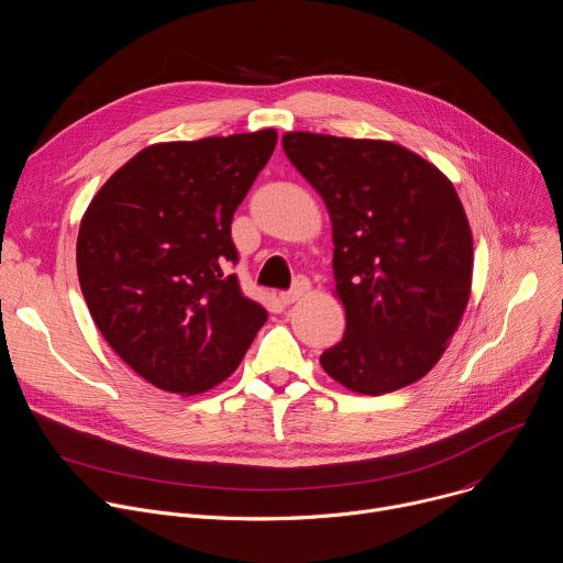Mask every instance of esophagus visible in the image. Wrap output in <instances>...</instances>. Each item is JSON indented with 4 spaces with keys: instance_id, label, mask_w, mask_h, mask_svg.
<instances>
[{
    "instance_id": "esophagus-1",
    "label": "esophagus",
    "mask_w": 563,
    "mask_h": 563,
    "mask_svg": "<svg viewBox=\"0 0 563 563\" xmlns=\"http://www.w3.org/2000/svg\"><path fill=\"white\" fill-rule=\"evenodd\" d=\"M307 291H309V280H305V278H298L289 291H283V294H280V300H283L285 305H291V302L300 300V298H302Z\"/></svg>"
}]
</instances>
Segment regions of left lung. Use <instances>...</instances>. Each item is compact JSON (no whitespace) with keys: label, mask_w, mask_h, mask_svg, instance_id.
Segmentation results:
<instances>
[{"label":"left lung","mask_w":563,"mask_h":563,"mask_svg":"<svg viewBox=\"0 0 563 563\" xmlns=\"http://www.w3.org/2000/svg\"><path fill=\"white\" fill-rule=\"evenodd\" d=\"M283 148L332 218L345 334L320 365L369 396L423 378L456 332L472 285V231L452 183L385 140L291 131Z\"/></svg>","instance_id":"1"}]
</instances>
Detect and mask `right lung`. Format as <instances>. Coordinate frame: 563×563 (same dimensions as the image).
Here are the masks:
<instances>
[{
	"label": "right lung",
	"instance_id": "right-lung-1",
	"mask_svg": "<svg viewBox=\"0 0 563 563\" xmlns=\"http://www.w3.org/2000/svg\"><path fill=\"white\" fill-rule=\"evenodd\" d=\"M263 129L142 148L91 200L77 276L98 330L151 385L200 394L243 361L267 311L240 291L231 220L276 148Z\"/></svg>",
	"mask_w": 563,
	"mask_h": 563
}]
</instances>
